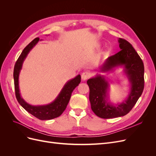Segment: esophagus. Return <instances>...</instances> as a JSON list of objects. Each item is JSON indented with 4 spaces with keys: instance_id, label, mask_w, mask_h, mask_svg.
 <instances>
[{
    "instance_id": "esophagus-1",
    "label": "esophagus",
    "mask_w": 156,
    "mask_h": 156,
    "mask_svg": "<svg viewBox=\"0 0 156 156\" xmlns=\"http://www.w3.org/2000/svg\"><path fill=\"white\" fill-rule=\"evenodd\" d=\"M90 77V73L86 72H83L81 75V79L82 81H86L87 79H88Z\"/></svg>"
}]
</instances>
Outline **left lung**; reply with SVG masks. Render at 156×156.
<instances>
[{
    "label": "left lung",
    "instance_id": "1",
    "mask_svg": "<svg viewBox=\"0 0 156 156\" xmlns=\"http://www.w3.org/2000/svg\"><path fill=\"white\" fill-rule=\"evenodd\" d=\"M120 51L108 57L98 67L99 73H108L122 68V75L129 83L128 95L122 102L114 103L108 97L110 83L105 75L97 73L89 79V100L95 115L101 119H113L127 115L140 97L144 89V68L142 60L128 41L119 38Z\"/></svg>",
    "mask_w": 156,
    "mask_h": 156
}]
</instances>
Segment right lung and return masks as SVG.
I'll list each match as a JSON object with an SVG mask.
<instances>
[{"instance_id":"add662e5","label":"right lung","mask_w":156,"mask_h":156,"mask_svg":"<svg viewBox=\"0 0 156 156\" xmlns=\"http://www.w3.org/2000/svg\"><path fill=\"white\" fill-rule=\"evenodd\" d=\"M40 38L38 37H36L34 40H33L23 49L20 57L18 58L13 70L14 85H15L16 98L19 103L28 112L34 116L37 119L41 120H48L55 119V118L58 117L62 114V112L64 111L68 104L73 90L81 83V75H77L76 77L69 80L66 83L57 97L55 99L54 101L49 103V104L43 105H32L27 103L21 95L20 85H19V77H20V74L23 67V62H24L28 54L37 44Z\"/></svg>"}]
</instances>
